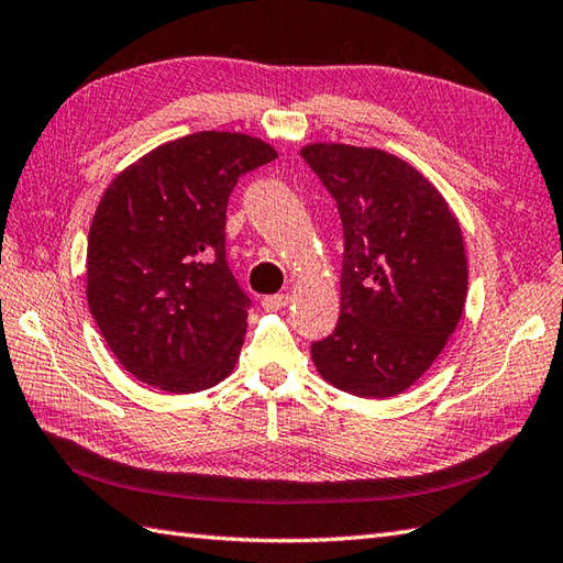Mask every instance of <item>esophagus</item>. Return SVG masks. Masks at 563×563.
<instances>
[{
  "instance_id": "obj_1",
  "label": "esophagus",
  "mask_w": 563,
  "mask_h": 563,
  "mask_svg": "<svg viewBox=\"0 0 563 563\" xmlns=\"http://www.w3.org/2000/svg\"><path fill=\"white\" fill-rule=\"evenodd\" d=\"M289 301H291L289 294H274V296L262 298V308H265V310H282L284 306H289Z\"/></svg>"
}]
</instances>
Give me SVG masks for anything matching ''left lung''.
<instances>
[{
  "label": "left lung",
  "instance_id": "1",
  "mask_svg": "<svg viewBox=\"0 0 563 563\" xmlns=\"http://www.w3.org/2000/svg\"><path fill=\"white\" fill-rule=\"evenodd\" d=\"M301 156L344 229L342 313L310 346L313 364L349 395L405 393L439 358L465 308L460 223L429 178L380 148L320 142Z\"/></svg>",
  "mask_w": 563,
  "mask_h": 563
}]
</instances>
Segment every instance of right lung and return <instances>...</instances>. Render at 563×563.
<instances>
[{
    "label": "right lung",
    "mask_w": 563,
    "mask_h": 563,
    "mask_svg": "<svg viewBox=\"0 0 563 563\" xmlns=\"http://www.w3.org/2000/svg\"><path fill=\"white\" fill-rule=\"evenodd\" d=\"M277 152L241 132H195L118 173L96 207L86 298L136 380L187 395L239 361L250 298L227 265V207Z\"/></svg>",
    "instance_id": "obj_1"
}]
</instances>
